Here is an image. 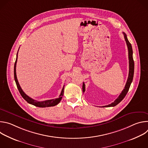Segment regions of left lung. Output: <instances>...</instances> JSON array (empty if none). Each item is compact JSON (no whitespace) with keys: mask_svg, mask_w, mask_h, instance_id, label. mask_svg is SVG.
I'll return each instance as SVG.
<instances>
[{"mask_svg":"<svg viewBox=\"0 0 148 148\" xmlns=\"http://www.w3.org/2000/svg\"><path fill=\"white\" fill-rule=\"evenodd\" d=\"M123 34L124 35V38L126 41V45H127L128 47V57H129V75H128V78L127 79V81H126V85L125 86V88L122 91L121 94L119 95V97L114 101V102L111 103L110 105H105V106H103L102 107H115V105L118 104L125 97V95L127 94V92L129 91L130 87L131 84L133 80V77H134V61L133 59V51H132V48L131 44L130 43V41L128 40L127 36H126V34L123 32ZM82 91L84 92L85 91V84L83 82L82 84Z\"/></svg>","mask_w":148,"mask_h":148,"instance_id":"left-lung-1","label":"left lung"}]
</instances>
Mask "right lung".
<instances>
[{
  "label": "right lung",
  "mask_w": 148,
  "mask_h": 148,
  "mask_svg": "<svg viewBox=\"0 0 148 148\" xmlns=\"http://www.w3.org/2000/svg\"><path fill=\"white\" fill-rule=\"evenodd\" d=\"M17 54H18V51L16 55V60L14 63V80L16 84L18 90V91L20 92V94H21V95L22 96V97L29 103H30L32 105H34L36 107H41V108H45V107H53L55 106V105H57L60 101L62 99V97L63 96V94H64V86L63 87L61 94L59 96V98H56V99H50V100H46V101H37L36 100H34L33 99H32V98L29 97L28 95H27L22 90V88L20 87L17 78V76H16V63H17Z\"/></svg>",
  "instance_id": "right-lung-1"
}]
</instances>
